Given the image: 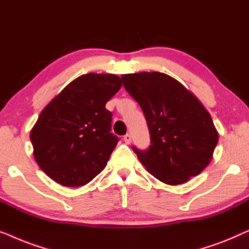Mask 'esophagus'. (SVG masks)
Instances as JSON below:
<instances>
[{
	"label": "esophagus",
	"instance_id": "obj_1",
	"mask_svg": "<svg viewBox=\"0 0 249 249\" xmlns=\"http://www.w3.org/2000/svg\"><path fill=\"white\" fill-rule=\"evenodd\" d=\"M124 142L126 143V144H129V143L132 142V136H131V134H126V135H124Z\"/></svg>",
	"mask_w": 249,
	"mask_h": 249
}]
</instances>
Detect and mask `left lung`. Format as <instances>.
Listing matches in <instances>:
<instances>
[{"instance_id":"8db88e82","label":"left lung","mask_w":249,"mask_h":249,"mask_svg":"<svg viewBox=\"0 0 249 249\" xmlns=\"http://www.w3.org/2000/svg\"><path fill=\"white\" fill-rule=\"evenodd\" d=\"M148 123L151 145L133 146L145 169L167 185L186 183L211 162L219 134L209 111L176 79L160 72L123 74Z\"/></svg>"}]
</instances>
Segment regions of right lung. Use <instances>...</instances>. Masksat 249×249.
Masks as SVG:
<instances>
[{
  "label": "right lung",
  "instance_id": "obj_1",
  "mask_svg": "<svg viewBox=\"0 0 249 249\" xmlns=\"http://www.w3.org/2000/svg\"><path fill=\"white\" fill-rule=\"evenodd\" d=\"M121 87L115 74H83L41 110L30 132L34 157L56 183L82 186L106 167L118 138L105 106Z\"/></svg>",
  "mask_w": 249,
  "mask_h": 249
}]
</instances>
